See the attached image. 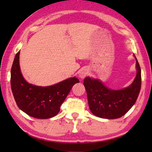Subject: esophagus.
I'll return each mask as SVG.
<instances>
[{
	"label": "esophagus",
	"mask_w": 152,
	"mask_h": 152,
	"mask_svg": "<svg viewBox=\"0 0 152 152\" xmlns=\"http://www.w3.org/2000/svg\"><path fill=\"white\" fill-rule=\"evenodd\" d=\"M88 70L86 69H83L81 70V71H80L79 73L80 78L81 79H84L87 76V75H88Z\"/></svg>",
	"instance_id": "esophagus-1"
}]
</instances>
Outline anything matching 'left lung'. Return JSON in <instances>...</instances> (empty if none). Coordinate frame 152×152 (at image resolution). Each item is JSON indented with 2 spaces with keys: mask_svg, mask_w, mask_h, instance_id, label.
Returning <instances> with one entry per match:
<instances>
[{
  "mask_svg": "<svg viewBox=\"0 0 152 152\" xmlns=\"http://www.w3.org/2000/svg\"><path fill=\"white\" fill-rule=\"evenodd\" d=\"M134 57L137 76L128 88L113 90L106 87L98 79L86 77L83 80L89 109L95 115L104 119L121 118L136 102L141 88V69Z\"/></svg>",
  "mask_w": 152,
  "mask_h": 152,
  "instance_id": "1",
  "label": "left lung"
}]
</instances>
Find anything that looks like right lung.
<instances>
[{
    "mask_svg": "<svg viewBox=\"0 0 152 152\" xmlns=\"http://www.w3.org/2000/svg\"><path fill=\"white\" fill-rule=\"evenodd\" d=\"M19 52L16 53L11 69V88L18 106L28 115L38 119L54 117L62 103L79 80L76 77L56 84L40 87L30 84L23 77L19 67Z\"/></svg>",
    "mask_w": 152,
    "mask_h": 152,
    "instance_id": "right-lung-1",
    "label": "right lung"
}]
</instances>
